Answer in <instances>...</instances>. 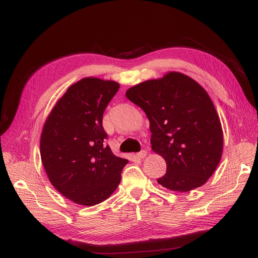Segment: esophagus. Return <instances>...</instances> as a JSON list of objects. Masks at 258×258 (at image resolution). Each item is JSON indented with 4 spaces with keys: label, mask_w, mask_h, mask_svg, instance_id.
<instances>
[{
    "label": "esophagus",
    "mask_w": 258,
    "mask_h": 258,
    "mask_svg": "<svg viewBox=\"0 0 258 258\" xmlns=\"http://www.w3.org/2000/svg\"><path fill=\"white\" fill-rule=\"evenodd\" d=\"M136 155H137V157L142 159V158H145V156L147 155V153H146V151H141V152L137 153Z\"/></svg>",
    "instance_id": "esophagus-1"
}]
</instances>
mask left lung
I'll use <instances>...</instances> for the list:
<instances>
[{
	"label": "left lung",
	"mask_w": 258,
	"mask_h": 258,
	"mask_svg": "<svg viewBox=\"0 0 258 258\" xmlns=\"http://www.w3.org/2000/svg\"><path fill=\"white\" fill-rule=\"evenodd\" d=\"M126 98L146 113L153 151L166 160L157 182L179 192L205 184L223 151L222 126L206 90L188 76L169 73L130 88Z\"/></svg>",
	"instance_id": "obj_1"
}]
</instances>
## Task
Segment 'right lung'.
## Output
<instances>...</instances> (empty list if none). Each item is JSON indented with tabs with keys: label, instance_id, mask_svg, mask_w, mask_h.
<instances>
[{
	"label": "right lung",
	"instance_id": "add662e5",
	"mask_svg": "<svg viewBox=\"0 0 258 258\" xmlns=\"http://www.w3.org/2000/svg\"><path fill=\"white\" fill-rule=\"evenodd\" d=\"M115 81L85 78L71 86L47 117L40 157L51 184L69 200L94 206L107 199L121 181L127 159L105 144L103 113L118 91Z\"/></svg>",
	"mask_w": 258,
	"mask_h": 258
}]
</instances>
